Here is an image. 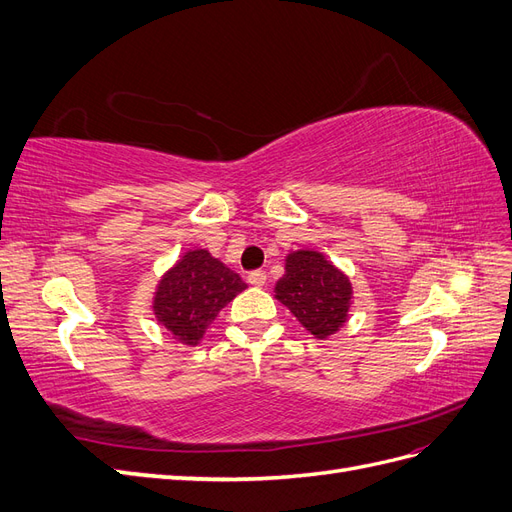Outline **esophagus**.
Listing matches in <instances>:
<instances>
[{
  "instance_id": "1",
  "label": "esophagus",
  "mask_w": 512,
  "mask_h": 512,
  "mask_svg": "<svg viewBox=\"0 0 512 512\" xmlns=\"http://www.w3.org/2000/svg\"><path fill=\"white\" fill-rule=\"evenodd\" d=\"M247 282H250L256 288H262L267 284V273L265 271H252L250 275H247Z\"/></svg>"
}]
</instances>
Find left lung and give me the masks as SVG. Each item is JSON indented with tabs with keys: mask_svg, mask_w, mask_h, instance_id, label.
Returning a JSON list of instances; mask_svg holds the SVG:
<instances>
[{
	"mask_svg": "<svg viewBox=\"0 0 512 512\" xmlns=\"http://www.w3.org/2000/svg\"><path fill=\"white\" fill-rule=\"evenodd\" d=\"M275 299L318 339L344 327L352 303V284L331 260L316 250L286 256V273L275 284Z\"/></svg>",
	"mask_w": 512,
	"mask_h": 512,
	"instance_id": "left-lung-1",
	"label": "left lung"
}]
</instances>
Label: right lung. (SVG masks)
I'll list each match as a JSON object with an SVG mask.
<instances>
[{
	"instance_id": "add662e5",
	"label": "right lung",
	"mask_w": 512,
	"mask_h": 512,
	"mask_svg": "<svg viewBox=\"0 0 512 512\" xmlns=\"http://www.w3.org/2000/svg\"><path fill=\"white\" fill-rule=\"evenodd\" d=\"M247 284L207 250H188L153 292V316L175 342L196 346L209 324Z\"/></svg>"
}]
</instances>
